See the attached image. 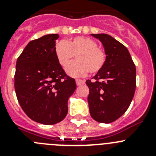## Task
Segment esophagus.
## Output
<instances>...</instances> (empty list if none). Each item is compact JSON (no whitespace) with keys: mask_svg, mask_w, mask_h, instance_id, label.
Returning <instances> with one entry per match:
<instances>
[{"mask_svg":"<svg viewBox=\"0 0 156 156\" xmlns=\"http://www.w3.org/2000/svg\"><path fill=\"white\" fill-rule=\"evenodd\" d=\"M76 83L77 86H80V85L84 84V81L81 80H76Z\"/></svg>","mask_w":156,"mask_h":156,"instance_id":"34e87169","label":"esophagus"}]
</instances>
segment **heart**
<instances>
[{
  "label": "heart",
  "mask_w": 156,
  "mask_h": 156,
  "mask_svg": "<svg viewBox=\"0 0 156 156\" xmlns=\"http://www.w3.org/2000/svg\"><path fill=\"white\" fill-rule=\"evenodd\" d=\"M55 54L62 66H66L74 55L76 61L66 66V73L72 77H83L90 71L97 73L104 66L105 54L98 47L96 41L83 36L73 37L68 41H59L55 47Z\"/></svg>",
  "instance_id": "obj_1"
}]
</instances>
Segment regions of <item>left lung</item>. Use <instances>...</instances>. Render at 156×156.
Masks as SVG:
<instances>
[{"label": "left lung", "mask_w": 156, "mask_h": 156, "mask_svg": "<svg viewBox=\"0 0 156 156\" xmlns=\"http://www.w3.org/2000/svg\"><path fill=\"white\" fill-rule=\"evenodd\" d=\"M101 42L106 55L102 69L86 83L87 101L95 121L110 123L129 108L136 88V68L127 48L105 34H91Z\"/></svg>", "instance_id": "8db88e82"}]
</instances>
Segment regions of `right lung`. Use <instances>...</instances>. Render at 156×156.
<instances>
[{
  "label": "right lung",
  "mask_w": 156,
  "mask_h": 156,
  "mask_svg": "<svg viewBox=\"0 0 156 156\" xmlns=\"http://www.w3.org/2000/svg\"><path fill=\"white\" fill-rule=\"evenodd\" d=\"M58 34L30 41L16 62L15 90L18 101L30 119L55 124L68 113V100L75 91V80L67 76L55 54Z\"/></svg>",
  "instance_id": "1"
}]
</instances>
